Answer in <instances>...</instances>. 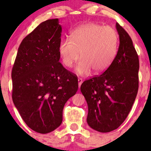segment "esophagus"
<instances>
[{"instance_id": "obj_1", "label": "esophagus", "mask_w": 151, "mask_h": 151, "mask_svg": "<svg viewBox=\"0 0 151 151\" xmlns=\"http://www.w3.org/2000/svg\"><path fill=\"white\" fill-rule=\"evenodd\" d=\"M82 83V78H78V86H79V87H80V86H81Z\"/></svg>"}]
</instances>
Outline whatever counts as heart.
I'll use <instances>...</instances> for the list:
<instances>
[{"mask_svg":"<svg viewBox=\"0 0 151 151\" xmlns=\"http://www.w3.org/2000/svg\"><path fill=\"white\" fill-rule=\"evenodd\" d=\"M118 43V34L114 28L90 23L72 31L70 38L60 41L58 51L64 65L68 68L73 67L80 53L82 60L76 72L85 76L91 70L94 73L106 71L116 56Z\"/></svg>","mask_w":151,"mask_h":151,"instance_id":"b5f03b06","label":"heart"}]
</instances>
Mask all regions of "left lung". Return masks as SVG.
Masks as SVG:
<instances>
[{
  "mask_svg": "<svg viewBox=\"0 0 151 151\" xmlns=\"http://www.w3.org/2000/svg\"><path fill=\"white\" fill-rule=\"evenodd\" d=\"M119 37L117 55L104 73L85 80L80 86L88 104L87 123L93 129L108 133L127 118L139 87V58L131 37L116 23Z\"/></svg>",
  "mask_w": 151,
  "mask_h": 151,
  "instance_id": "left-lung-1",
  "label": "left lung"
}]
</instances>
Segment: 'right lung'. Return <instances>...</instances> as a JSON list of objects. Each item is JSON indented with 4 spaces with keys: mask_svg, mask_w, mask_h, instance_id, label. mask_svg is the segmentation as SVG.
Segmentation results:
<instances>
[{
    "mask_svg": "<svg viewBox=\"0 0 151 151\" xmlns=\"http://www.w3.org/2000/svg\"><path fill=\"white\" fill-rule=\"evenodd\" d=\"M62 27L58 18L39 24L20 43L12 71V100L26 124L37 133L54 131L78 78L60 63Z\"/></svg>",
    "mask_w": 151,
    "mask_h": 151,
    "instance_id": "add662e5",
    "label": "right lung"
}]
</instances>
